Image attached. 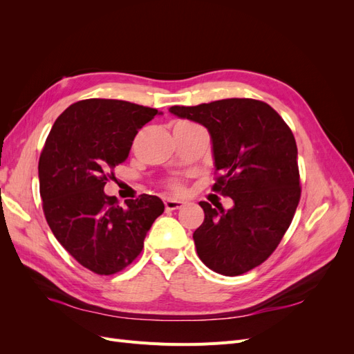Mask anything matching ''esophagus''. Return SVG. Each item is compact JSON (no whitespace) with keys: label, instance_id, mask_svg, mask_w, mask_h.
<instances>
[{"label":"esophagus","instance_id":"1","mask_svg":"<svg viewBox=\"0 0 354 354\" xmlns=\"http://www.w3.org/2000/svg\"><path fill=\"white\" fill-rule=\"evenodd\" d=\"M165 203V209L167 211H174V209H180L185 207V201H180V199H173V198H165L164 201Z\"/></svg>","mask_w":354,"mask_h":354}]
</instances>
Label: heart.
Instances as JSON below:
<instances>
[{
	"label": "heart",
	"mask_w": 354,
	"mask_h": 354,
	"mask_svg": "<svg viewBox=\"0 0 354 354\" xmlns=\"http://www.w3.org/2000/svg\"><path fill=\"white\" fill-rule=\"evenodd\" d=\"M171 189L176 190V192H180L181 190V185L180 183H173V185H171Z\"/></svg>",
	"instance_id": "heart-1"
}]
</instances>
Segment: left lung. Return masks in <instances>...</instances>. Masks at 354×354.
Wrapping results in <instances>:
<instances>
[{
  "label": "left lung",
  "instance_id": "obj_1",
  "mask_svg": "<svg viewBox=\"0 0 354 354\" xmlns=\"http://www.w3.org/2000/svg\"><path fill=\"white\" fill-rule=\"evenodd\" d=\"M169 112L208 130L218 177L212 190L233 208L202 201L203 223L194 241L199 259L224 276H238L269 259L292 221L301 195L292 131L272 106L224 99Z\"/></svg>",
  "mask_w": 354,
  "mask_h": 354
}]
</instances>
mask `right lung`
I'll return each mask as SVG.
<instances>
[{"label":"right lung","instance_id":"1","mask_svg":"<svg viewBox=\"0 0 354 354\" xmlns=\"http://www.w3.org/2000/svg\"><path fill=\"white\" fill-rule=\"evenodd\" d=\"M158 113L124 100H81L57 118L41 152L39 194L48 226L75 260L97 274L131 264L164 212L158 196L143 194L120 205L103 190L138 130Z\"/></svg>","mask_w":354,"mask_h":354}]
</instances>
